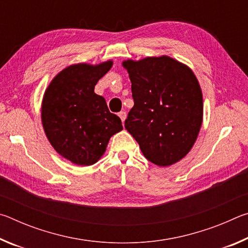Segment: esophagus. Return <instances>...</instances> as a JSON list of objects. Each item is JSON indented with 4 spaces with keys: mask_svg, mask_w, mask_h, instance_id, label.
I'll use <instances>...</instances> for the list:
<instances>
[{
    "mask_svg": "<svg viewBox=\"0 0 248 248\" xmlns=\"http://www.w3.org/2000/svg\"><path fill=\"white\" fill-rule=\"evenodd\" d=\"M118 116L120 117V119H121V121H123V123H124V120H125V118H127V112L125 111H120L119 114H118Z\"/></svg>",
    "mask_w": 248,
    "mask_h": 248,
    "instance_id": "34e87169",
    "label": "esophagus"
}]
</instances>
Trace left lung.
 <instances>
[{
	"instance_id": "1",
	"label": "left lung",
	"mask_w": 248,
	"mask_h": 248,
	"mask_svg": "<svg viewBox=\"0 0 248 248\" xmlns=\"http://www.w3.org/2000/svg\"><path fill=\"white\" fill-rule=\"evenodd\" d=\"M134 106L124 128L146 159L170 166L189 152L202 124L203 103L198 79L170 57L124 62Z\"/></svg>"
}]
</instances>
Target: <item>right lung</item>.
<instances>
[{"label": "right lung", "mask_w": 248, "mask_h": 248, "mask_svg": "<svg viewBox=\"0 0 248 248\" xmlns=\"http://www.w3.org/2000/svg\"><path fill=\"white\" fill-rule=\"evenodd\" d=\"M112 65L85 63L68 66L46 91L41 120L57 152L77 165H92L104 154L111 136L123 130L106 100L94 92L96 83Z\"/></svg>", "instance_id": "right-lung-1"}]
</instances>
